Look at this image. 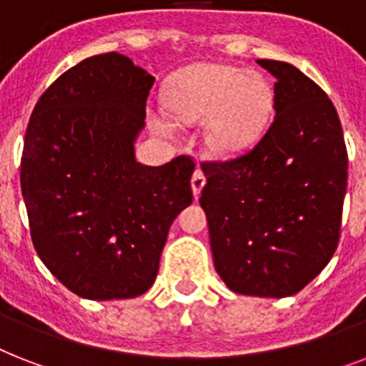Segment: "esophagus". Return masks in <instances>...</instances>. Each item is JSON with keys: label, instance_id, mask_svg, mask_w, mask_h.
Instances as JSON below:
<instances>
[{"label": "esophagus", "instance_id": "obj_1", "mask_svg": "<svg viewBox=\"0 0 366 366\" xmlns=\"http://www.w3.org/2000/svg\"><path fill=\"white\" fill-rule=\"evenodd\" d=\"M205 182H207L205 172L201 171V169H195V172H194V174H192V189H194L195 197H199L201 189H203Z\"/></svg>", "mask_w": 366, "mask_h": 366}]
</instances>
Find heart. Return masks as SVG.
<instances>
[{
    "label": "heart",
    "mask_w": 366,
    "mask_h": 366,
    "mask_svg": "<svg viewBox=\"0 0 366 366\" xmlns=\"http://www.w3.org/2000/svg\"><path fill=\"white\" fill-rule=\"evenodd\" d=\"M169 104L184 122L207 117V144L217 154L232 155L260 137L272 116L273 94L260 74H241L224 64H199L172 81ZM152 123L161 132L172 131L171 117L163 110L152 114Z\"/></svg>",
    "instance_id": "1"
}]
</instances>
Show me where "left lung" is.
<instances>
[{
	"mask_svg": "<svg viewBox=\"0 0 366 366\" xmlns=\"http://www.w3.org/2000/svg\"><path fill=\"white\" fill-rule=\"evenodd\" d=\"M273 77V117L254 148L203 161L214 267L237 295H296L335 254L347 188L340 117L298 68L256 60Z\"/></svg>",
	"mask_w": 366,
	"mask_h": 366,
	"instance_id": "8db88e82",
	"label": "left lung"
}]
</instances>
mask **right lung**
I'll return each mask as SVG.
<instances>
[{
  "mask_svg": "<svg viewBox=\"0 0 366 366\" xmlns=\"http://www.w3.org/2000/svg\"><path fill=\"white\" fill-rule=\"evenodd\" d=\"M154 81L123 54H97L49 85L26 129L20 186L31 243L89 300L144 295L172 220L194 199V157L134 159Z\"/></svg>",
  "mask_w": 366,
  "mask_h": 366,
  "instance_id": "1",
  "label": "right lung"
}]
</instances>
